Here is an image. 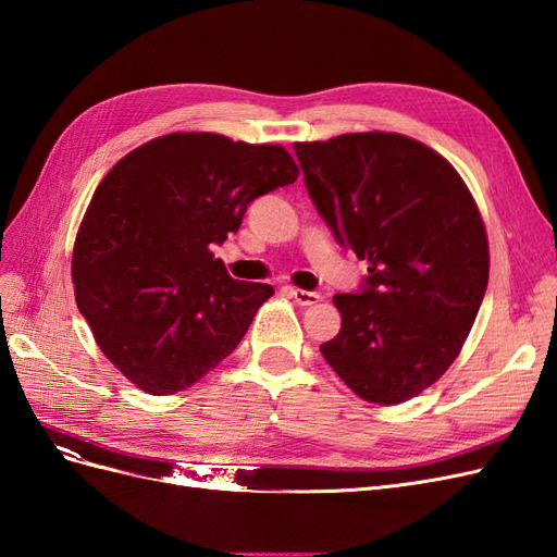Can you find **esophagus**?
<instances>
[{
  "instance_id": "34e87169",
  "label": "esophagus",
  "mask_w": 557,
  "mask_h": 557,
  "mask_svg": "<svg viewBox=\"0 0 557 557\" xmlns=\"http://www.w3.org/2000/svg\"><path fill=\"white\" fill-rule=\"evenodd\" d=\"M290 297L301 307H311L315 301H320V295L313 290H301V288H290Z\"/></svg>"
}]
</instances>
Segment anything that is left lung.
I'll return each mask as SVG.
<instances>
[{
    "instance_id": "8db88e82",
    "label": "left lung",
    "mask_w": 557,
    "mask_h": 557,
    "mask_svg": "<svg viewBox=\"0 0 557 557\" xmlns=\"http://www.w3.org/2000/svg\"><path fill=\"white\" fill-rule=\"evenodd\" d=\"M295 153L334 239L369 262L358 293L332 297L342 330L320 352L362 399L407 401L458 358L483 301L476 201L450 162L401 134H342Z\"/></svg>"
}]
</instances>
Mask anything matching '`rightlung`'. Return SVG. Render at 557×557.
I'll return each mask as SVG.
<instances>
[{
    "mask_svg": "<svg viewBox=\"0 0 557 557\" xmlns=\"http://www.w3.org/2000/svg\"><path fill=\"white\" fill-rule=\"evenodd\" d=\"M283 146L174 132L134 148L97 185L74 246V293L97 346L148 395L185 391L239 346L274 295L211 248L252 199L297 181Z\"/></svg>",
    "mask_w": 557,
    "mask_h": 557,
    "instance_id": "1",
    "label": "right lung"
}]
</instances>
